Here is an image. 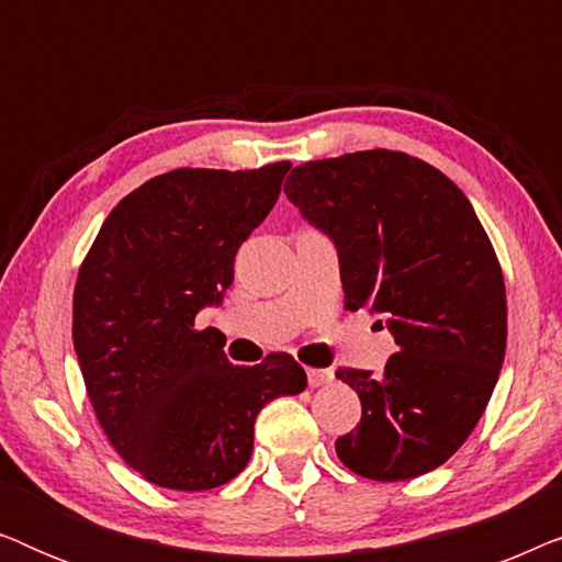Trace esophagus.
<instances>
[{"instance_id":"1","label":"esophagus","mask_w":562,"mask_h":562,"mask_svg":"<svg viewBox=\"0 0 562 562\" xmlns=\"http://www.w3.org/2000/svg\"><path fill=\"white\" fill-rule=\"evenodd\" d=\"M306 381H310L312 389H319V386H325V383L333 381V371H322V368H310V371H306Z\"/></svg>"}]
</instances>
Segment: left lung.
Listing matches in <instances>:
<instances>
[{
  "mask_svg": "<svg viewBox=\"0 0 562 562\" xmlns=\"http://www.w3.org/2000/svg\"><path fill=\"white\" fill-rule=\"evenodd\" d=\"M283 191L335 243L345 310L379 314L398 345L379 375L335 373L363 406L337 458L371 481L435 471L479 425L504 363L506 289L486 229L448 176L396 150L310 160Z\"/></svg>",
  "mask_w": 562,
  "mask_h": 562,
  "instance_id": "obj_1",
  "label": "left lung"
}]
</instances>
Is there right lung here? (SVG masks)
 <instances>
[{
	"label": "right lung",
	"instance_id": "add662e5",
	"mask_svg": "<svg viewBox=\"0 0 562 562\" xmlns=\"http://www.w3.org/2000/svg\"><path fill=\"white\" fill-rule=\"evenodd\" d=\"M289 168L156 176L114 206L79 268L74 348L87 394L112 448L156 486L233 481L258 412L306 389L286 352L233 366L217 329L194 327L233 286L237 248L273 210Z\"/></svg>",
	"mask_w": 562,
	"mask_h": 562
}]
</instances>
